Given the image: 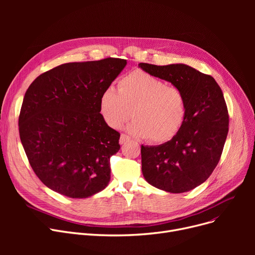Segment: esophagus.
<instances>
[{
  "instance_id": "1",
  "label": "esophagus",
  "mask_w": 255,
  "mask_h": 255,
  "mask_svg": "<svg viewBox=\"0 0 255 255\" xmlns=\"http://www.w3.org/2000/svg\"><path fill=\"white\" fill-rule=\"evenodd\" d=\"M130 137L126 134H121V137H120V144H124L126 143L127 141H129Z\"/></svg>"
}]
</instances>
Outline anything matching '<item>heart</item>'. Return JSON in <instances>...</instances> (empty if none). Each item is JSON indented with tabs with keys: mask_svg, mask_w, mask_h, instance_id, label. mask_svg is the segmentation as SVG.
<instances>
[{
	"mask_svg": "<svg viewBox=\"0 0 255 255\" xmlns=\"http://www.w3.org/2000/svg\"><path fill=\"white\" fill-rule=\"evenodd\" d=\"M104 122L119 128L131 117V134L163 143L175 137L187 116V101L183 91L169 86L163 79L144 71H133L118 82V91L109 87L99 100Z\"/></svg>",
	"mask_w": 255,
	"mask_h": 255,
	"instance_id": "1",
	"label": "heart"
}]
</instances>
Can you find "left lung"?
Returning <instances> with one entry per match:
<instances>
[{"label": "left lung", "instance_id": "1", "mask_svg": "<svg viewBox=\"0 0 255 255\" xmlns=\"http://www.w3.org/2000/svg\"><path fill=\"white\" fill-rule=\"evenodd\" d=\"M138 66L180 88L187 101L185 123L175 137L159 145H141L142 175L166 192L189 191L211 176L223 151L230 117L222 91L211 75L184 64Z\"/></svg>", "mask_w": 255, "mask_h": 255}]
</instances>
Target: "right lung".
Here are the masks:
<instances>
[{
  "mask_svg": "<svg viewBox=\"0 0 255 255\" xmlns=\"http://www.w3.org/2000/svg\"><path fill=\"white\" fill-rule=\"evenodd\" d=\"M126 64L118 58L62 64L26 90L19 136L31 167L49 189L87 198L109 185L120 133L104 122L99 100Z\"/></svg>",
  "mask_w": 255,
  "mask_h": 255,
  "instance_id": "obj_1",
  "label": "right lung"
}]
</instances>
